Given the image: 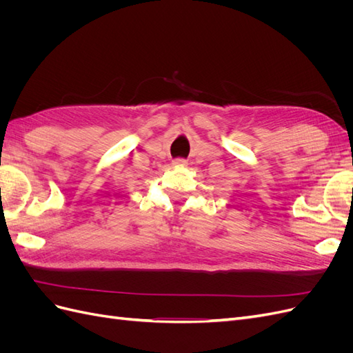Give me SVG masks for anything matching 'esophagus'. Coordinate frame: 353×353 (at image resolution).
<instances>
[{"label": "esophagus", "instance_id": "obj_1", "mask_svg": "<svg viewBox=\"0 0 353 353\" xmlns=\"http://www.w3.org/2000/svg\"><path fill=\"white\" fill-rule=\"evenodd\" d=\"M172 165H175V166H185L187 165V160L185 159H175L174 162H172Z\"/></svg>", "mask_w": 353, "mask_h": 353}]
</instances>
